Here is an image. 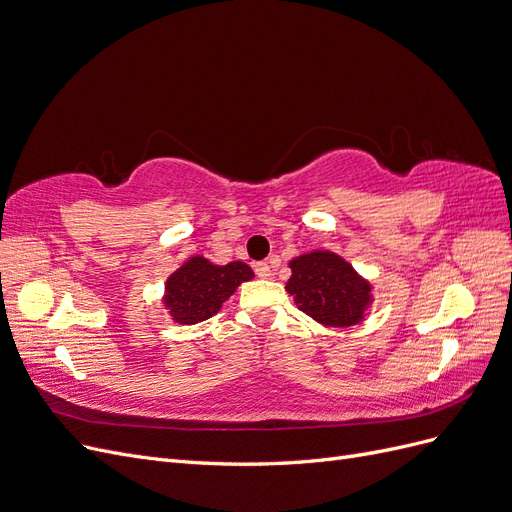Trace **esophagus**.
<instances>
[{
	"label": "esophagus",
	"mask_w": 512,
	"mask_h": 512,
	"mask_svg": "<svg viewBox=\"0 0 512 512\" xmlns=\"http://www.w3.org/2000/svg\"><path fill=\"white\" fill-rule=\"evenodd\" d=\"M255 274H257L259 278H270L272 270H270V266H268L266 261H261V263H255Z\"/></svg>",
	"instance_id": "1"
}]
</instances>
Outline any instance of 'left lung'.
Wrapping results in <instances>:
<instances>
[{"instance_id":"8db88e82","label":"left lung","mask_w":512,"mask_h":512,"mask_svg":"<svg viewBox=\"0 0 512 512\" xmlns=\"http://www.w3.org/2000/svg\"><path fill=\"white\" fill-rule=\"evenodd\" d=\"M287 291L295 306L325 327L348 329L363 323L373 304V285L350 261L327 249L289 261Z\"/></svg>"}]
</instances>
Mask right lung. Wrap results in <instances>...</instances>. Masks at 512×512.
Here are the masks:
<instances>
[{
  "instance_id": "1",
  "label": "right lung",
  "mask_w": 512,
  "mask_h": 512,
  "mask_svg": "<svg viewBox=\"0 0 512 512\" xmlns=\"http://www.w3.org/2000/svg\"><path fill=\"white\" fill-rule=\"evenodd\" d=\"M253 278V270L244 261L219 266L204 255H192L166 278L162 306L175 323L196 325L215 316L223 301Z\"/></svg>"
}]
</instances>
